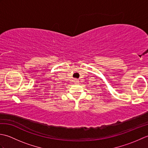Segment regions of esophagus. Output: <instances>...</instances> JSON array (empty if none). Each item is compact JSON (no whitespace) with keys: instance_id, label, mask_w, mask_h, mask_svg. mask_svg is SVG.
<instances>
[{"instance_id":"34e87169","label":"esophagus","mask_w":148,"mask_h":148,"mask_svg":"<svg viewBox=\"0 0 148 148\" xmlns=\"http://www.w3.org/2000/svg\"><path fill=\"white\" fill-rule=\"evenodd\" d=\"M74 83H79V80L75 79L74 80Z\"/></svg>"}]
</instances>
